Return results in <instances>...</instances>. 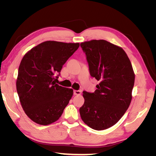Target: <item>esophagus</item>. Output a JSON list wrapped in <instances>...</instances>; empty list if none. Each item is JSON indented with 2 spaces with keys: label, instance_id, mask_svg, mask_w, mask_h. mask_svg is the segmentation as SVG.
<instances>
[{
  "label": "esophagus",
  "instance_id": "34e87169",
  "mask_svg": "<svg viewBox=\"0 0 156 156\" xmlns=\"http://www.w3.org/2000/svg\"><path fill=\"white\" fill-rule=\"evenodd\" d=\"M81 94V91L80 90H73L74 95H80Z\"/></svg>",
  "mask_w": 156,
  "mask_h": 156
}]
</instances>
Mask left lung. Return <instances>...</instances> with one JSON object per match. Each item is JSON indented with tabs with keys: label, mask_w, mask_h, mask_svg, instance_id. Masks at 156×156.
Masks as SVG:
<instances>
[{
	"label": "left lung",
	"mask_w": 156,
	"mask_h": 156,
	"mask_svg": "<svg viewBox=\"0 0 156 156\" xmlns=\"http://www.w3.org/2000/svg\"><path fill=\"white\" fill-rule=\"evenodd\" d=\"M90 74L100 83L93 93L83 91L79 108L83 121L95 130L114 126L124 115L132 99L135 73L126 52L103 40L82 42Z\"/></svg>",
	"instance_id": "8db88e82"
}]
</instances>
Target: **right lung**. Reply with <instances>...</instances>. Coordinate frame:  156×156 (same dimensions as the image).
Instances as JSON below:
<instances>
[{"mask_svg": "<svg viewBox=\"0 0 156 156\" xmlns=\"http://www.w3.org/2000/svg\"><path fill=\"white\" fill-rule=\"evenodd\" d=\"M79 47V43L46 41L23 56L18 69L17 92L25 114L36 124L53 123L68 105L73 90L56 84L54 75H60Z\"/></svg>", "mask_w": 156, "mask_h": 156, "instance_id": "right-lung-1", "label": "right lung"}]
</instances>
